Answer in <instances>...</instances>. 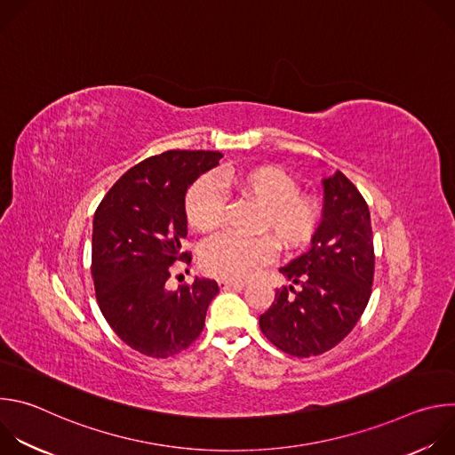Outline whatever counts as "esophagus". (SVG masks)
Instances as JSON below:
<instances>
[{"label":"esophagus","mask_w":455,"mask_h":455,"mask_svg":"<svg viewBox=\"0 0 455 455\" xmlns=\"http://www.w3.org/2000/svg\"><path fill=\"white\" fill-rule=\"evenodd\" d=\"M218 284L221 290H241L244 286L243 281H228V279H220Z\"/></svg>","instance_id":"esophagus-1"}]
</instances>
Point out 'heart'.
I'll return each instance as SVG.
<instances>
[{
	"mask_svg": "<svg viewBox=\"0 0 455 455\" xmlns=\"http://www.w3.org/2000/svg\"><path fill=\"white\" fill-rule=\"evenodd\" d=\"M220 185L261 207L259 230L270 232L277 243L293 250L306 244L316 230L318 204L299 194L297 181L275 165H250L227 171ZM185 216L190 227L211 232L221 223L223 198L211 176H204L188 188L185 196ZM275 243L272 237L218 235L207 241L200 251L202 268L221 279H246L259 267L272 261Z\"/></svg>",
	"mask_w": 455,
	"mask_h": 455,
	"instance_id": "obj_1",
	"label": "heart"
}]
</instances>
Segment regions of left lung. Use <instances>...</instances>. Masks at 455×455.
Instances as JSON below:
<instances>
[{
	"mask_svg": "<svg viewBox=\"0 0 455 455\" xmlns=\"http://www.w3.org/2000/svg\"><path fill=\"white\" fill-rule=\"evenodd\" d=\"M322 221L311 246L279 272L291 281L267 313L263 335L291 356L322 355L344 340L362 316L372 286L371 214L358 188L337 171L322 180ZM299 283L297 291L292 284Z\"/></svg>",
	"mask_w": 455,
	"mask_h": 455,
	"instance_id": "8db88e82",
	"label": "left lung"
}]
</instances>
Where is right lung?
Returning <instances> with one entry per match:
<instances>
[{
  "mask_svg": "<svg viewBox=\"0 0 455 455\" xmlns=\"http://www.w3.org/2000/svg\"><path fill=\"white\" fill-rule=\"evenodd\" d=\"M223 158L218 151H165L129 169L104 196L93 218L92 274L97 300L111 330L132 349L167 358L196 340L218 283L194 277L176 291L171 267L190 263L187 235L188 187Z\"/></svg>",
  "mask_w": 455,
  "mask_h": 455,
  "instance_id": "right-lung-1",
  "label": "right lung"
}]
</instances>
